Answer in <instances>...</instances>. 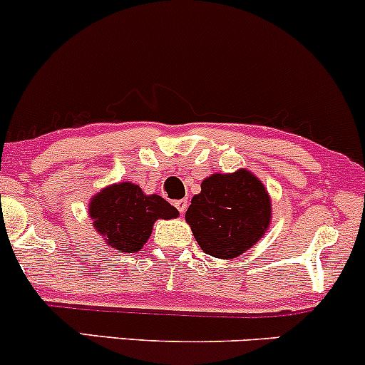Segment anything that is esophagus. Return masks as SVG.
<instances>
[{"instance_id": "34e87169", "label": "esophagus", "mask_w": 365, "mask_h": 365, "mask_svg": "<svg viewBox=\"0 0 365 365\" xmlns=\"http://www.w3.org/2000/svg\"><path fill=\"white\" fill-rule=\"evenodd\" d=\"M175 206H177V209L180 212H185L187 211V206H188V200L187 199H180V200H175Z\"/></svg>"}]
</instances>
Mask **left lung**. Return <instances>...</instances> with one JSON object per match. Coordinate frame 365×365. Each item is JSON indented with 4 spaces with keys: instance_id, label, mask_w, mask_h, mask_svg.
<instances>
[{
    "instance_id": "left-lung-1",
    "label": "left lung",
    "mask_w": 365,
    "mask_h": 365,
    "mask_svg": "<svg viewBox=\"0 0 365 365\" xmlns=\"http://www.w3.org/2000/svg\"><path fill=\"white\" fill-rule=\"evenodd\" d=\"M197 244L217 259H235L259 242L271 221V199L247 170L215 173L192 197L185 212Z\"/></svg>"
}]
</instances>
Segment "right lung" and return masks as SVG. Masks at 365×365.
I'll return each instance as SVG.
<instances>
[{"instance_id": "1", "label": "right lung", "mask_w": 365, "mask_h": 365, "mask_svg": "<svg viewBox=\"0 0 365 365\" xmlns=\"http://www.w3.org/2000/svg\"><path fill=\"white\" fill-rule=\"evenodd\" d=\"M89 216L108 245L118 252H139L154 221L178 217V211L161 195H145L135 183L121 182L92 197Z\"/></svg>"}]
</instances>
